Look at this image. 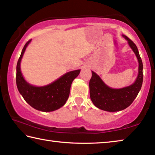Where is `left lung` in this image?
<instances>
[{
  "mask_svg": "<svg viewBox=\"0 0 155 155\" xmlns=\"http://www.w3.org/2000/svg\"><path fill=\"white\" fill-rule=\"evenodd\" d=\"M122 36L128 41L138 61V74L134 83L122 88H111L96 72L91 71L92 75L89 83L90 98L93 104L97 108L109 112L122 111L130 106L140 92L143 83V64L137 47L127 36Z\"/></svg>",
  "mask_w": 155,
  "mask_h": 155,
  "instance_id": "8db88e82",
  "label": "left lung"
}]
</instances>
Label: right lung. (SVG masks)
Returning <instances> with one entry per match:
<instances>
[{
	"mask_svg": "<svg viewBox=\"0 0 155 155\" xmlns=\"http://www.w3.org/2000/svg\"><path fill=\"white\" fill-rule=\"evenodd\" d=\"M31 40L23 48L16 66V85L23 98L33 108L43 112L59 109L66 103L70 95L72 81L78 77L81 70L65 73L53 82L44 86L31 85L25 79L21 72L20 64L22 57Z\"/></svg>",
	"mask_w": 155,
	"mask_h": 155,
	"instance_id": "1",
	"label": "right lung"
}]
</instances>
